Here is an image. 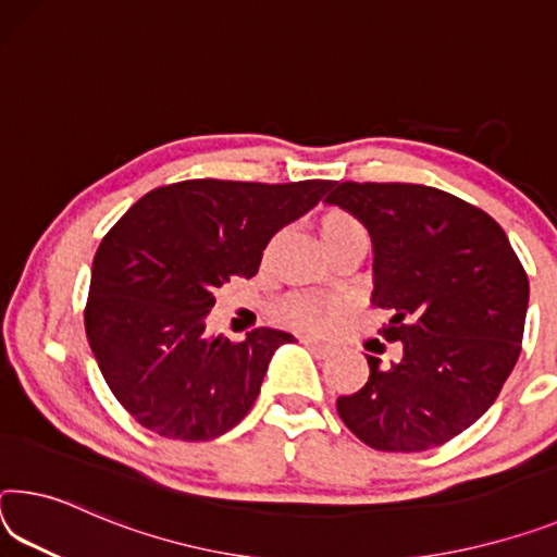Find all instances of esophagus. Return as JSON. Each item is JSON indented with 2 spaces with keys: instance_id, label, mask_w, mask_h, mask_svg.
<instances>
[{
  "instance_id": "1",
  "label": "esophagus",
  "mask_w": 557,
  "mask_h": 557,
  "mask_svg": "<svg viewBox=\"0 0 557 557\" xmlns=\"http://www.w3.org/2000/svg\"><path fill=\"white\" fill-rule=\"evenodd\" d=\"M302 342H305V347L310 349L314 357L324 359V357H330V355H332V347H330V344H324V342H317L314 337H305Z\"/></svg>"
}]
</instances>
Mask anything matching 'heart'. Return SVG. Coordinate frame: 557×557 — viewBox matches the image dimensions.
<instances>
[{
  "label": "heart",
  "instance_id": "heart-1",
  "mask_svg": "<svg viewBox=\"0 0 557 557\" xmlns=\"http://www.w3.org/2000/svg\"><path fill=\"white\" fill-rule=\"evenodd\" d=\"M317 231H320L322 243L330 255L349 250V247H359V250H364L369 243V233L364 223H361L355 213H349L347 208H339V206H326L317 213ZM275 245H277V235L272 237L268 247H264L262 262L270 260ZM277 317L285 324L299 326V330H314V326H322L326 322V317H330V307L314 297L293 295L282 299L277 305Z\"/></svg>",
  "mask_w": 557,
  "mask_h": 557
}]
</instances>
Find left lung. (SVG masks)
Returning a JSON list of instances; mask_svg holds the SVG:
<instances>
[{
    "instance_id": "1",
    "label": "left lung",
    "mask_w": 557,
    "mask_h": 557,
    "mask_svg": "<svg viewBox=\"0 0 557 557\" xmlns=\"http://www.w3.org/2000/svg\"><path fill=\"white\" fill-rule=\"evenodd\" d=\"M324 200L372 235V305L392 314L379 334L399 344L389 367L367 355V384L339 396V419L376 451L444 446L491 409L513 372L523 264L485 210L431 185L344 181Z\"/></svg>"
}]
</instances>
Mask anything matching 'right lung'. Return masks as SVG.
I'll list each match as a JSON object with an SVG mask.
<instances>
[{"label": "right lung", "instance_id": "obj_1", "mask_svg": "<svg viewBox=\"0 0 557 557\" xmlns=\"http://www.w3.org/2000/svg\"><path fill=\"white\" fill-rule=\"evenodd\" d=\"M332 181H181L146 193L103 235L84 310L86 337L119 404L173 441L237 426L280 344L258 326L243 342L208 337L215 289L255 277L280 227L322 200Z\"/></svg>", "mask_w": 557, "mask_h": 557}]
</instances>
